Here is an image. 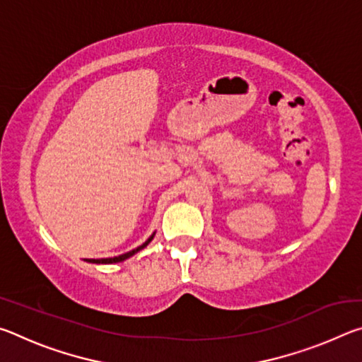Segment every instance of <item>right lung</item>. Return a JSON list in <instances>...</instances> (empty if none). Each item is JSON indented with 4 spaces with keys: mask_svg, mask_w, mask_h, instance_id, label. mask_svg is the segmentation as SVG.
Wrapping results in <instances>:
<instances>
[{
    "mask_svg": "<svg viewBox=\"0 0 362 362\" xmlns=\"http://www.w3.org/2000/svg\"><path fill=\"white\" fill-rule=\"evenodd\" d=\"M153 240V236L151 238H148V241H145L142 246H139L137 249H134V250H131V252H126V254H122V255H118V257H112V259H88V262H90V263H116V262H122V260H126V259H129L131 255H134L136 252H139L140 249H144L145 246H148V243Z\"/></svg>",
    "mask_w": 362,
    "mask_h": 362,
    "instance_id": "right-lung-1",
    "label": "right lung"
}]
</instances>
